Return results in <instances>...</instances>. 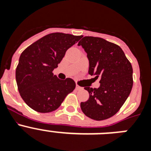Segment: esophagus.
<instances>
[{
  "label": "esophagus",
  "instance_id": "34e87169",
  "mask_svg": "<svg viewBox=\"0 0 151 151\" xmlns=\"http://www.w3.org/2000/svg\"><path fill=\"white\" fill-rule=\"evenodd\" d=\"M76 90H81V89H82V88L80 87L79 85L76 84Z\"/></svg>",
  "mask_w": 151,
  "mask_h": 151
}]
</instances>
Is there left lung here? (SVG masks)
<instances>
[{"mask_svg": "<svg viewBox=\"0 0 151 151\" xmlns=\"http://www.w3.org/2000/svg\"><path fill=\"white\" fill-rule=\"evenodd\" d=\"M87 53L88 74L99 77L100 87H85L89 93L87 101L81 103L85 116L94 120H104L120 110L133 85L132 64L123 50L104 38L85 36L78 42Z\"/></svg>", "mask_w": 151, "mask_h": 151, "instance_id": "8db88e82", "label": "left lung"}]
</instances>
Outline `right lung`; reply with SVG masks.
Instances as JSON below:
<instances>
[{
	"instance_id": "obj_1",
	"label": "right lung",
	"mask_w": 151,
	"mask_h": 151,
	"mask_svg": "<svg viewBox=\"0 0 151 151\" xmlns=\"http://www.w3.org/2000/svg\"><path fill=\"white\" fill-rule=\"evenodd\" d=\"M81 38L82 35L50 33L29 45L21 54L16 80L21 97L32 110L43 113L54 111L73 91L74 80L59 79L53 71L66 50Z\"/></svg>"
}]
</instances>
